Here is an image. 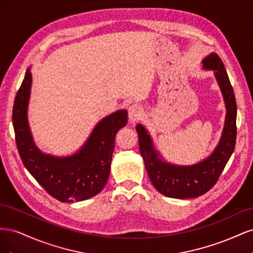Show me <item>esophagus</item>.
<instances>
[{"instance_id": "1", "label": "esophagus", "mask_w": 253, "mask_h": 253, "mask_svg": "<svg viewBox=\"0 0 253 253\" xmlns=\"http://www.w3.org/2000/svg\"><path fill=\"white\" fill-rule=\"evenodd\" d=\"M142 109L140 108L139 105H131L128 109V118L129 121L132 122V124H135V122L138 121L139 119H141L142 117Z\"/></svg>"}]
</instances>
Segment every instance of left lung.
<instances>
[{"label":"left lung","instance_id":"left-lung-1","mask_svg":"<svg viewBox=\"0 0 253 253\" xmlns=\"http://www.w3.org/2000/svg\"><path fill=\"white\" fill-rule=\"evenodd\" d=\"M203 63L204 68L215 71L227 108L223 136L210 157L190 167L167 164L158 157L145 128L141 125L136 126L140 153L153 186L158 192L173 198H194L208 192L217 182L235 147L236 101L226 68L217 53H211Z\"/></svg>","mask_w":253,"mask_h":253}]
</instances>
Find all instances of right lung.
Wrapping results in <instances>:
<instances>
[{
    "mask_svg": "<svg viewBox=\"0 0 253 253\" xmlns=\"http://www.w3.org/2000/svg\"><path fill=\"white\" fill-rule=\"evenodd\" d=\"M30 85L32 74L27 70L12 110L16 143L23 165L44 190L60 202H80L95 196L108 181L115 137L127 124L126 111L113 113L99 122L77 154L64 158L44 155L35 145L27 122Z\"/></svg>",
    "mask_w": 253,
    "mask_h": 253,
    "instance_id": "1",
    "label": "right lung"
}]
</instances>
